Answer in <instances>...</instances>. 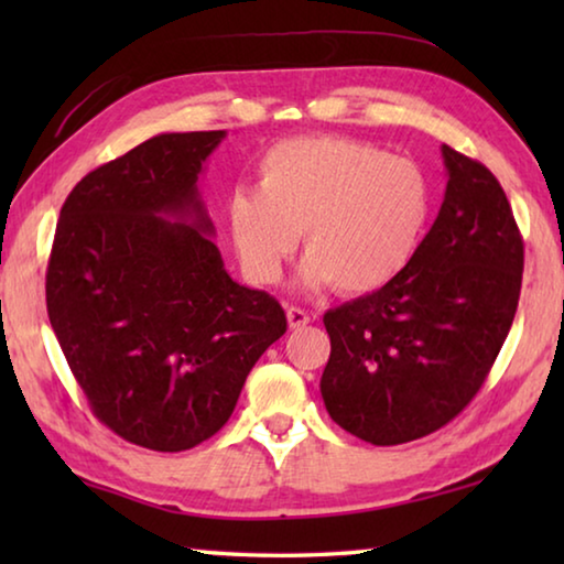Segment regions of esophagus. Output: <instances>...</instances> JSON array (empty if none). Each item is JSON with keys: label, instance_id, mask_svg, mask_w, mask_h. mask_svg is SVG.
Instances as JSON below:
<instances>
[{"label": "esophagus", "instance_id": "1", "mask_svg": "<svg viewBox=\"0 0 564 564\" xmlns=\"http://www.w3.org/2000/svg\"><path fill=\"white\" fill-rule=\"evenodd\" d=\"M285 318H289V328H303V326H308L311 323V316L308 313H305L303 308H291L285 311Z\"/></svg>", "mask_w": 564, "mask_h": 564}]
</instances>
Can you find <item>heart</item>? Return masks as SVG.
<instances>
[{"label": "heart", "instance_id": "b5f03b06", "mask_svg": "<svg viewBox=\"0 0 564 564\" xmlns=\"http://www.w3.org/2000/svg\"><path fill=\"white\" fill-rule=\"evenodd\" d=\"M433 191L413 161L336 133L275 141L256 161V188L228 202V228L248 279L271 285L299 246L301 285L346 295L386 289L413 261Z\"/></svg>", "mask_w": 564, "mask_h": 564}]
</instances>
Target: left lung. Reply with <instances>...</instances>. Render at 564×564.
I'll list each match as a JSON object with an SVG mask.
<instances>
[{"instance_id": "1", "label": "left lung", "mask_w": 564, "mask_h": 564, "mask_svg": "<svg viewBox=\"0 0 564 564\" xmlns=\"http://www.w3.org/2000/svg\"><path fill=\"white\" fill-rule=\"evenodd\" d=\"M447 186L431 231L386 289L323 316L328 415L373 445L435 433L485 383L522 285V238L498 178L443 144Z\"/></svg>"}]
</instances>
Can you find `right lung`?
I'll list each match as a JSON object with an SVG mask.
<instances>
[{
    "label": "right lung",
    "instance_id": "right-lung-1",
    "mask_svg": "<svg viewBox=\"0 0 564 564\" xmlns=\"http://www.w3.org/2000/svg\"><path fill=\"white\" fill-rule=\"evenodd\" d=\"M226 131L159 133L84 176L56 224L46 311L104 425L178 453L221 431L285 333L281 303L236 283L196 181Z\"/></svg>",
    "mask_w": 564,
    "mask_h": 564
}]
</instances>
